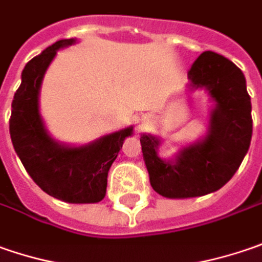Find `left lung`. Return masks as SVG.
<instances>
[{
    "instance_id": "1",
    "label": "left lung",
    "mask_w": 262,
    "mask_h": 262,
    "mask_svg": "<svg viewBox=\"0 0 262 262\" xmlns=\"http://www.w3.org/2000/svg\"><path fill=\"white\" fill-rule=\"evenodd\" d=\"M188 79L190 91L205 89L212 102L207 135L183 146L171 160L158 155L160 138L141 136L151 186L171 199L202 196L223 188L244 161L252 138L251 98L239 67L205 51L192 64Z\"/></svg>"
}]
</instances>
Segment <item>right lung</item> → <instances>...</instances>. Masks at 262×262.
<instances>
[{"label":"right lung","instance_id":"add662e5","mask_svg":"<svg viewBox=\"0 0 262 262\" xmlns=\"http://www.w3.org/2000/svg\"><path fill=\"white\" fill-rule=\"evenodd\" d=\"M76 42L57 40L25 66L11 104L10 136L29 176L45 193L70 204H95L105 196L110 167L133 127L104 135L80 146L51 138L39 111L40 85L57 51Z\"/></svg>","mask_w":262,"mask_h":262}]
</instances>
